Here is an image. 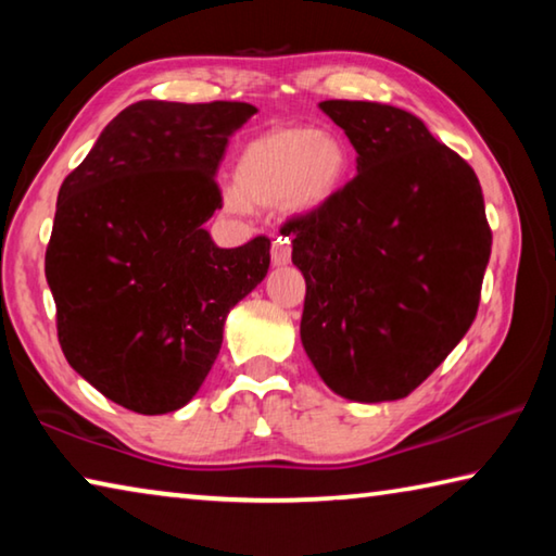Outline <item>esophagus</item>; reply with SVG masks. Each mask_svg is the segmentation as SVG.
Wrapping results in <instances>:
<instances>
[{
	"label": "esophagus",
	"instance_id": "34e87169",
	"mask_svg": "<svg viewBox=\"0 0 556 556\" xmlns=\"http://www.w3.org/2000/svg\"><path fill=\"white\" fill-rule=\"evenodd\" d=\"M291 260V242L289 238H277L271 242V265L275 267H285Z\"/></svg>",
	"mask_w": 556,
	"mask_h": 556
}]
</instances>
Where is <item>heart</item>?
<instances>
[{
	"label": "heart",
	"mask_w": 556,
	"mask_h": 556,
	"mask_svg": "<svg viewBox=\"0 0 556 556\" xmlns=\"http://www.w3.org/2000/svg\"><path fill=\"white\" fill-rule=\"evenodd\" d=\"M232 176L235 188L223 193L228 211L285 203L294 213H316L341 195L351 176V152L328 131L279 127L240 149Z\"/></svg>",
	"instance_id": "b5f03b06"
}]
</instances>
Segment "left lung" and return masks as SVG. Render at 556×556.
Masks as SVG:
<instances>
[{
    "label": "left lung",
    "mask_w": 556,
    "mask_h": 556,
    "mask_svg": "<svg viewBox=\"0 0 556 556\" xmlns=\"http://www.w3.org/2000/svg\"><path fill=\"white\" fill-rule=\"evenodd\" d=\"M357 152V176L326 208L291 218L306 279L301 345L353 402L419 388L473 324L493 235L481 184L407 110L318 102Z\"/></svg>",
    "instance_id": "left-lung-1"
}]
</instances>
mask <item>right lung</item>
Here are the masks:
<instances>
[{
    "instance_id": "obj_1",
    "label": "right lung",
    "mask_w": 556,
    "mask_h": 556,
    "mask_svg": "<svg viewBox=\"0 0 556 556\" xmlns=\"http://www.w3.org/2000/svg\"><path fill=\"white\" fill-rule=\"evenodd\" d=\"M248 102L142 100L100 131L65 176L46 281L71 368L137 414L193 400L220 353L230 308L269 269V240L223 250L203 223L215 172Z\"/></svg>"
}]
</instances>
